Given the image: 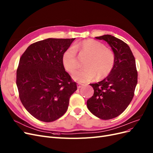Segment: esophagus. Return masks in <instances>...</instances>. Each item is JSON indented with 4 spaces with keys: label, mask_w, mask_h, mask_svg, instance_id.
Listing matches in <instances>:
<instances>
[{
    "label": "esophagus",
    "mask_w": 153,
    "mask_h": 153,
    "mask_svg": "<svg viewBox=\"0 0 153 153\" xmlns=\"http://www.w3.org/2000/svg\"><path fill=\"white\" fill-rule=\"evenodd\" d=\"M83 86H84V84H82V83H80V82L77 83V88H81Z\"/></svg>",
    "instance_id": "1"
}]
</instances>
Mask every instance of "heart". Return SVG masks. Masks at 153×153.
I'll return each mask as SVG.
<instances>
[{
	"mask_svg": "<svg viewBox=\"0 0 153 153\" xmlns=\"http://www.w3.org/2000/svg\"><path fill=\"white\" fill-rule=\"evenodd\" d=\"M77 52L81 57H88L84 63L85 68L73 74L78 81L88 82L97 76L98 79L104 78L114 69L115 58L112 51L100 42L88 39L75 43L64 52L62 64L67 71L72 73L79 67Z\"/></svg>",
	"mask_w": 153,
	"mask_h": 153,
	"instance_id": "heart-1",
	"label": "heart"
}]
</instances>
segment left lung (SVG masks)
I'll use <instances>...</instances> for the list:
<instances>
[{"label": "left lung", "mask_w": 153, "mask_h": 153, "mask_svg": "<svg viewBox=\"0 0 153 153\" xmlns=\"http://www.w3.org/2000/svg\"><path fill=\"white\" fill-rule=\"evenodd\" d=\"M96 38L110 45L115 60L108 76L100 82L90 84L94 94L88 100L87 106L96 117L110 120L120 115L131 102L137 83V71L134 56L127 43L110 35Z\"/></svg>", "instance_id": "left-lung-1"}]
</instances>
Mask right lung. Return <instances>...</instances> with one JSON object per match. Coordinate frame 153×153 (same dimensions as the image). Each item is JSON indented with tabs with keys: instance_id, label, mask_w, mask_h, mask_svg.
Returning <instances> with one entry per match:
<instances>
[{
	"instance_id": "right-lung-1",
	"label": "right lung",
	"mask_w": 153,
	"mask_h": 153,
	"mask_svg": "<svg viewBox=\"0 0 153 153\" xmlns=\"http://www.w3.org/2000/svg\"><path fill=\"white\" fill-rule=\"evenodd\" d=\"M74 39H43L30 45L21 56L16 72L19 97L39 120L50 122L61 117L77 89L62 64L64 52Z\"/></svg>"
}]
</instances>
